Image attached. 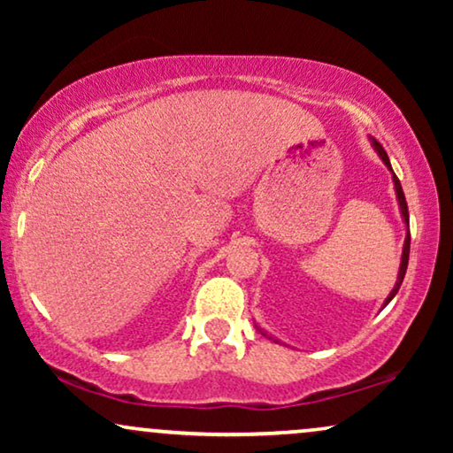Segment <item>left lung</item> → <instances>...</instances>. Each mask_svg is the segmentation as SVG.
I'll list each match as a JSON object with an SVG mask.
<instances>
[{
  "instance_id": "8db88e82",
  "label": "left lung",
  "mask_w": 453,
  "mask_h": 453,
  "mask_svg": "<svg viewBox=\"0 0 453 453\" xmlns=\"http://www.w3.org/2000/svg\"><path fill=\"white\" fill-rule=\"evenodd\" d=\"M373 146H375V150H377V154H380L381 157V160L383 163L388 165V169L392 171V165H389V158H388V152L383 150V146L380 144V142H375L373 140ZM392 177H394V185H395V196H398V202H400V210H402V216H404V222H406V226H408V206H406V197H404V191H402V185H400V179L395 177V173L392 171ZM408 256H411V226H408V233H406V239H404V251H402V262H400V272H398V282H395V287H394V290L392 293H389V296L386 299V305L389 301L394 299L395 296V293H398V288H400V284H402V280H404V274H406V268H408Z\"/></svg>"
}]
</instances>
